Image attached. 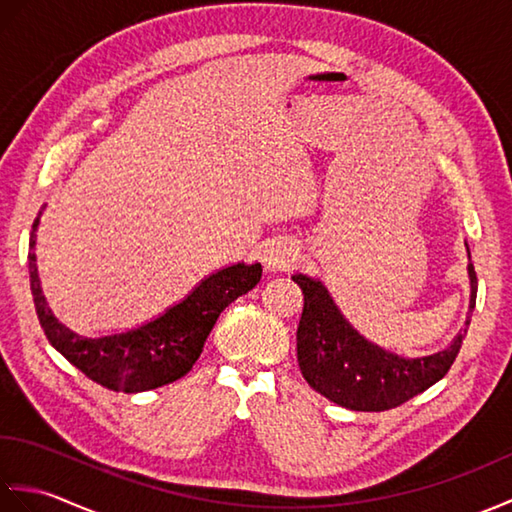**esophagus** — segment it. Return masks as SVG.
I'll return each instance as SVG.
<instances>
[{"label":"esophagus","instance_id":"esophagus-1","mask_svg":"<svg viewBox=\"0 0 512 512\" xmlns=\"http://www.w3.org/2000/svg\"><path fill=\"white\" fill-rule=\"evenodd\" d=\"M290 257H292V248L273 246L270 250H266L264 264H266L268 270H281V268H286V264L290 262Z\"/></svg>","mask_w":512,"mask_h":512}]
</instances>
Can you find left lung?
Instances as JSON below:
<instances>
[{"label": "left lung", "instance_id": "obj_1", "mask_svg": "<svg viewBox=\"0 0 512 512\" xmlns=\"http://www.w3.org/2000/svg\"><path fill=\"white\" fill-rule=\"evenodd\" d=\"M471 275V310L477 297V275ZM303 292L297 328V361L308 385L321 396L352 411H387L436 385L458 356L464 334L447 350L422 358H400L365 341L343 319L321 281L295 275ZM469 323V321H466Z\"/></svg>", "mask_w": 512, "mask_h": 512}]
</instances>
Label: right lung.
<instances>
[{
	"mask_svg": "<svg viewBox=\"0 0 512 512\" xmlns=\"http://www.w3.org/2000/svg\"><path fill=\"white\" fill-rule=\"evenodd\" d=\"M37 224L39 217L32 222L30 231L28 270L41 328L54 350L61 352L94 383L112 391L138 394V391L169 385L189 374L222 310L237 297L253 290L262 279V266L259 264L228 266L220 273L206 277L187 299L169 308L156 321L143 325V328L125 334L101 336V339H83L52 317L46 299L41 295L35 264Z\"/></svg>",
	"mask_w": 512,
	"mask_h": 512,
	"instance_id": "right-lung-1",
	"label": "right lung"
}]
</instances>
